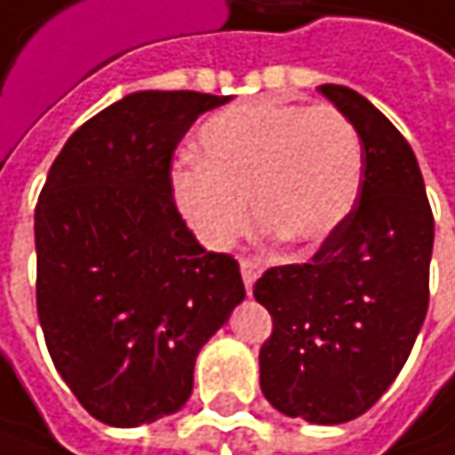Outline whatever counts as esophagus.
<instances>
[{"label":"esophagus","mask_w":455,"mask_h":455,"mask_svg":"<svg viewBox=\"0 0 455 455\" xmlns=\"http://www.w3.org/2000/svg\"><path fill=\"white\" fill-rule=\"evenodd\" d=\"M239 268H242V281H244V289L250 291L252 289V283H255V278L260 275V270H263V266H260V260L258 258H242L239 260Z\"/></svg>","instance_id":"34e87169"}]
</instances>
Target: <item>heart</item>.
I'll return each mask as SVG.
<instances>
[{"label": "heart", "instance_id": "heart-1", "mask_svg": "<svg viewBox=\"0 0 455 455\" xmlns=\"http://www.w3.org/2000/svg\"><path fill=\"white\" fill-rule=\"evenodd\" d=\"M362 138L336 106L255 101L211 116L195 164L174 172V197L213 250L250 224V195L268 231L289 244L325 239L351 211L362 182Z\"/></svg>", "mask_w": 455, "mask_h": 455}]
</instances>
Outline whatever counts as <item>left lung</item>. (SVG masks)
I'll use <instances>...</instances> for the list:
<instances>
[{"label":"left lung","instance_id":"left-lung-1","mask_svg":"<svg viewBox=\"0 0 455 455\" xmlns=\"http://www.w3.org/2000/svg\"><path fill=\"white\" fill-rule=\"evenodd\" d=\"M317 91L359 130V192L307 263L268 268L252 294L273 317L266 398L286 417L341 425L372 409L409 359L430 302L435 221L414 150L386 114L344 85Z\"/></svg>","mask_w":455,"mask_h":455}]
</instances>
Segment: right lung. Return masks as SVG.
Segmentation results:
<instances>
[{"mask_svg": "<svg viewBox=\"0 0 455 455\" xmlns=\"http://www.w3.org/2000/svg\"><path fill=\"white\" fill-rule=\"evenodd\" d=\"M140 91L77 127L36 205V305L54 367L111 427L180 411L203 344L244 299L239 263L205 252L174 203L192 122L227 104Z\"/></svg>", "mask_w": 455, "mask_h": 455, "instance_id": "right-lung-1", "label": "right lung"}]
</instances>
